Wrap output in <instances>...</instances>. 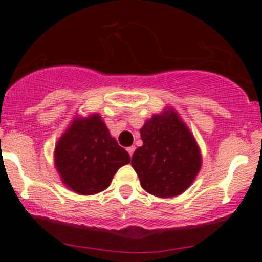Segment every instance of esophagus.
Wrapping results in <instances>:
<instances>
[{
    "label": "esophagus",
    "mask_w": 262,
    "mask_h": 262,
    "mask_svg": "<svg viewBox=\"0 0 262 262\" xmlns=\"http://www.w3.org/2000/svg\"><path fill=\"white\" fill-rule=\"evenodd\" d=\"M126 150H128V153H129V155H133V153H134V150H136V147H134V146H130V147H128V148H126Z\"/></svg>",
    "instance_id": "1"
}]
</instances>
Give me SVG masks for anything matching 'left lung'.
Returning <instances> with one entry per match:
<instances>
[{
    "mask_svg": "<svg viewBox=\"0 0 262 262\" xmlns=\"http://www.w3.org/2000/svg\"><path fill=\"white\" fill-rule=\"evenodd\" d=\"M143 146L132 157L142 187L160 198L184 192L196 178L202 155L196 141L173 110L148 119L141 128Z\"/></svg>",
    "mask_w": 262,
    "mask_h": 262,
    "instance_id": "obj_1",
    "label": "left lung"
}]
</instances>
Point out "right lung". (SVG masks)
<instances>
[{"mask_svg": "<svg viewBox=\"0 0 262 262\" xmlns=\"http://www.w3.org/2000/svg\"><path fill=\"white\" fill-rule=\"evenodd\" d=\"M54 158L63 184L80 195L109 187L116 171L130 162L99 114L76 118L55 144Z\"/></svg>", "mask_w": 262, "mask_h": 262, "instance_id": "add662e5", "label": "right lung"}]
</instances>
